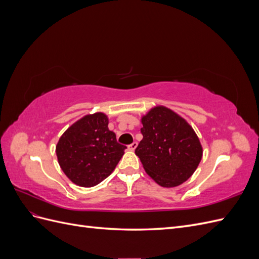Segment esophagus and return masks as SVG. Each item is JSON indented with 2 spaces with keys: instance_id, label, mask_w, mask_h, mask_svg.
<instances>
[{
  "instance_id": "1",
  "label": "esophagus",
  "mask_w": 259,
  "mask_h": 259,
  "mask_svg": "<svg viewBox=\"0 0 259 259\" xmlns=\"http://www.w3.org/2000/svg\"><path fill=\"white\" fill-rule=\"evenodd\" d=\"M136 147H137V143L136 142H134L133 144H131V145H128V149L131 151H134L135 149H136Z\"/></svg>"
}]
</instances>
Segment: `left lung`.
I'll list each match as a JSON object with an SVG mask.
<instances>
[{
	"instance_id": "left-lung-1",
	"label": "left lung",
	"mask_w": 259,
	"mask_h": 259,
	"mask_svg": "<svg viewBox=\"0 0 259 259\" xmlns=\"http://www.w3.org/2000/svg\"><path fill=\"white\" fill-rule=\"evenodd\" d=\"M143 140L135 153L147 174L162 187L189 178L202 159V146L192 127L165 107L151 109L142 119Z\"/></svg>"
}]
</instances>
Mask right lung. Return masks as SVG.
Listing matches in <instances>:
<instances>
[{
	"label": "right lung",
	"mask_w": 259,
	"mask_h": 259,
	"mask_svg": "<svg viewBox=\"0 0 259 259\" xmlns=\"http://www.w3.org/2000/svg\"><path fill=\"white\" fill-rule=\"evenodd\" d=\"M108 117L89 114L70 126L56 146L58 163L66 176L77 186L93 187L110 175L124 154L108 128Z\"/></svg>",
	"instance_id": "obj_1"
}]
</instances>
